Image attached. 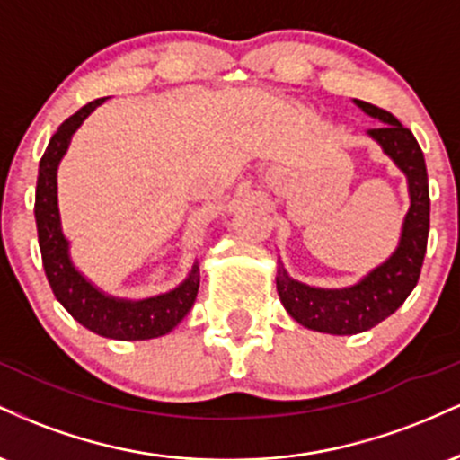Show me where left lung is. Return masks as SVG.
<instances>
[{"label": "left lung", "mask_w": 460, "mask_h": 460, "mask_svg": "<svg viewBox=\"0 0 460 460\" xmlns=\"http://www.w3.org/2000/svg\"><path fill=\"white\" fill-rule=\"evenodd\" d=\"M355 103L383 123L369 129L367 136L383 146L406 175L411 208L404 216L402 234L394 255L350 288H311L294 281L285 272L283 263H279L277 292L288 314L298 324L331 335H355L372 329L404 303L420 279L430 229L429 172L415 136L387 110L361 99H355Z\"/></svg>", "instance_id": "8db88e82"}]
</instances>
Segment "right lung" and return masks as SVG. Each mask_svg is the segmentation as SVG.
Returning a JSON list of instances; mask_svg holds the SVG:
<instances>
[{
    "instance_id": "1",
    "label": "right lung",
    "mask_w": 460,
    "mask_h": 460,
    "mask_svg": "<svg viewBox=\"0 0 460 460\" xmlns=\"http://www.w3.org/2000/svg\"><path fill=\"white\" fill-rule=\"evenodd\" d=\"M105 99H94L68 116L51 136L49 145L40 157L39 179H36V231L43 255V268L54 296L79 324L110 340H153L171 332L186 318L199 294V266L194 263L188 279L171 292L153 298L125 300L103 294L73 266L68 255V242L60 226L58 209V164L68 149L71 136L88 114Z\"/></svg>"
}]
</instances>
